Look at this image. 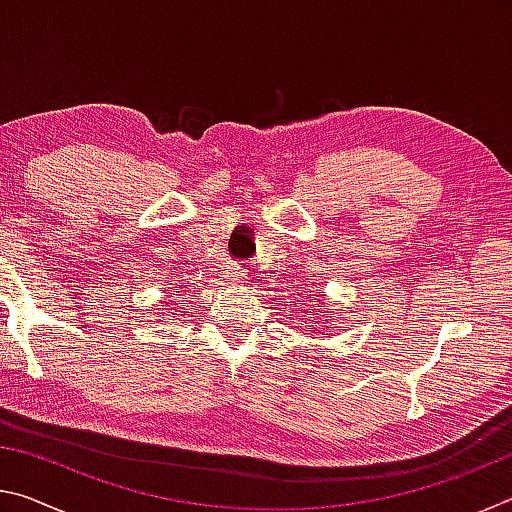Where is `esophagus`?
Instances as JSON below:
<instances>
[{
    "label": "esophagus",
    "instance_id": "obj_1",
    "mask_svg": "<svg viewBox=\"0 0 512 512\" xmlns=\"http://www.w3.org/2000/svg\"><path fill=\"white\" fill-rule=\"evenodd\" d=\"M241 277H244V273H241L239 268H230V271L225 273V280H228V282H239Z\"/></svg>",
    "mask_w": 512,
    "mask_h": 512
}]
</instances>
